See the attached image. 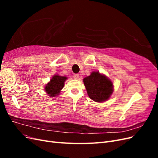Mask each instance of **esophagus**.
<instances>
[{
  "mask_svg": "<svg viewBox=\"0 0 158 158\" xmlns=\"http://www.w3.org/2000/svg\"><path fill=\"white\" fill-rule=\"evenodd\" d=\"M73 77H74V79H76V80H78V78H79V74H74V76H73Z\"/></svg>",
  "mask_w": 158,
  "mask_h": 158,
  "instance_id": "obj_1",
  "label": "esophagus"
}]
</instances>
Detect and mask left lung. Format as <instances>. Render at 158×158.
Masks as SVG:
<instances>
[{
    "label": "left lung",
    "mask_w": 158,
    "mask_h": 158,
    "mask_svg": "<svg viewBox=\"0 0 158 158\" xmlns=\"http://www.w3.org/2000/svg\"><path fill=\"white\" fill-rule=\"evenodd\" d=\"M84 84L89 98L96 102L108 99L113 93V83L106 76L98 72H92L84 78Z\"/></svg>",
    "instance_id": "obj_1"
}]
</instances>
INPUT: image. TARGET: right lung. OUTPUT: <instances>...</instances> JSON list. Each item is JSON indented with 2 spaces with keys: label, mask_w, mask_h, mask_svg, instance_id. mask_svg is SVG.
Listing matches in <instances>:
<instances>
[{
  "label": "right lung",
  "mask_w": 158,
  "mask_h": 158,
  "mask_svg": "<svg viewBox=\"0 0 158 158\" xmlns=\"http://www.w3.org/2000/svg\"><path fill=\"white\" fill-rule=\"evenodd\" d=\"M66 79L67 78L65 76H60L59 75L54 76L50 82L45 85V92L49 94L50 97L56 96L64 87V82Z\"/></svg>",
  "instance_id": "right-lung-1"
}]
</instances>
